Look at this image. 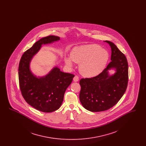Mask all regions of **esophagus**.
<instances>
[{
	"instance_id": "34e87169",
	"label": "esophagus",
	"mask_w": 146,
	"mask_h": 146,
	"mask_svg": "<svg viewBox=\"0 0 146 146\" xmlns=\"http://www.w3.org/2000/svg\"><path fill=\"white\" fill-rule=\"evenodd\" d=\"M73 81L74 82H78L79 81V77L78 76H74V78H73Z\"/></svg>"
}]
</instances>
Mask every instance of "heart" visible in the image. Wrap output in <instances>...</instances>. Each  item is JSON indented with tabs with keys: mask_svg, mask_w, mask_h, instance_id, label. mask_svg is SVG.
Wrapping results in <instances>:
<instances>
[{
	"mask_svg": "<svg viewBox=\"0 0 146 146\" xmlns=\"http://www.w3.org/2000/svg\"><path fill=\"white\" fill-rule=\"evenodd\" d=\"M110 58L107 50L102 49L97 44H89L73 49L70 57H65L64 61L70 67L73 66L72 60L80 64L79 71L82 76L93 78L98 76L104 70Z\"/></svg>",
	"mask_w": 146,
	"mask_h": 146,
	"instance_id": "obj_1",
	"label": "heart"
}]
</instances>
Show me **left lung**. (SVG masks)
<instances>
[{
	"mask_svg": "<svg viewBox=\"0 0 146 146\" xmlns=\"http://www.w3.org/2000/svg\"><path fill=\"white\" fill-rule=\"evenodd\" d=\"M111 62L98 76L80 79L79 99L84 107L92 112L106 111L117 104L123 96L128 83V63L125 56L110 41ZM114 69L110 75L109 70Z\"/></svg>",
	"mask_w": 146,
	"mask_h": 146,
	"instance_id": "8db88e82",
	"label": "left lung"
}]
</instances>
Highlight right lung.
Masks as SVG:
<instances>
[{
  "label": "right lung",
  "mask_w": 146,
  "mask_h": 146,
  "mask_svg": "<svg viewBox=\"0 0 146 146\" xmlns=\"http://www.w3.org/2000/svg\"><path fill=\"white\" fill-rule=\"evenodd\" d=\"M59 36L42 38L24 52L19 67V84L22 96L35 109L45 113L57 110L62 104L65 91L74 76L64 73L56 66L46 75L36 76L31 71L30 63L42 45L60 40Z\"/></svg>",
  "instance_id": "1"
}]
</instances>
